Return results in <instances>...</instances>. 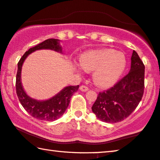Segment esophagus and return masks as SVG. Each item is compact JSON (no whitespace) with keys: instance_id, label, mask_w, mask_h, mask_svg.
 Returning <instances> with one entry per match:
<instances>
[{"instance_id":"1","label":"esophagus","mask_w":160,"mask_h":160,"mask_svg":"<svg viewBox=\"0 0 160 160\" xmlns=\"http://www.w3.org/2000/svg\"><path fill=\"white\" fill-rule=\"evenodd\" d=\"M80 90L82 91V92H87V91L88 90V88L87 87H86V86H81L80 87Z\"/></svg>"}]
</instances>
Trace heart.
Masks as SVG:
<instances>
[{
	"mask_svg": "<svg viewBox=\"0 0 160 160\" xmlns=\"http://www.w3.org/2000/svg\"><path fill=\"white\" fill-rule=\"evenodd\" d=\"M127 61L122 52L103 48L86 51L80 56V63H75L78 72H92V78L97 87L107 88L112 86L122 74Z\"/></svg>",
	"mask_w": 160,
	"mask_h": 160,
	"instance_id": "obj_1",
	"label": "heart"
}]
</instances>
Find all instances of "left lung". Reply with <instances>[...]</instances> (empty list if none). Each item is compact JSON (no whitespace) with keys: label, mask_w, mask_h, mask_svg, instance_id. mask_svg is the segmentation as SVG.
I'll return each instance as SVG.
<instances>
[{"label":"left lung","mask_w":160,"mask_h":160,"mask_svg":"<svg viewBox=\"0 0 160 160\" xmlns=\"http://www.w3.org/2000/svg\"><path fill=\"white\" fill-rule=\"evenodd\" d=\"M128 74L109 89L99 92L92 109L101 121L117 123L126 119L141 101L144 88V65L133 51Z\"/></svg>","instance_id":"obj_1"}]
</instances>
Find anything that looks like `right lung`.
Listing matches in <instances>:
<instances>
[{"label":"right lung","mask_w":160,"mask_h":160,"mask_svg":"<svg viewBox=\"0 0 160 160\" xmlns=\"http://www.w3.org/2000/svg\"><path fill=\"white\" fill-rule=\"evenodd\" d=\"M59 42L60 41L58 39H47L34 47L28 49V51L24 53L18 63L16 88L19 102L29 114L36 119L43 120V121L53 122L62 116L68 107L72 95L73 93L77 92L79 86H68L63 88L54 97L47 100L39 101L34 99L26 94L22 86V66L27 56L36 50L50 49V50L62 53V48L60 46Z\"/></svg>","instance_id":"1"}]
</instances>
